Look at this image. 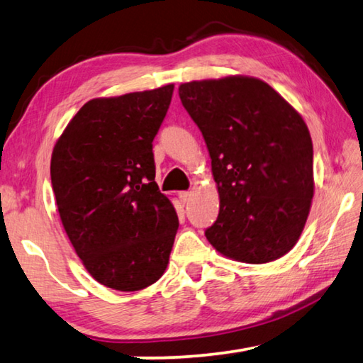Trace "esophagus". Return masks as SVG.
Segmentation results:
<instances>
[{"instance_id": "34e87169", "label": "esophagus", "mask_w": 363, "mask_h": 363, "mask_svg": "<svg viewBox=\"0 0 363 363\" xmlns=\"http://www.w3.org/2000/svg\"><path fill=\"white\" fill-rule=\"evenodd\" d=\"M190 196H192V192H181V194H179V199H181V201H182L184 205L189 203Z\"/></svg>"}]
</instances>
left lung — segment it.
Here are the masks:
<instances>
[{
	"mask_svg": "<svg viewBox=\"0 0 363 363\" xmlns=\"http://www.w3.org/2000/svg\"><path fill=\"white\" fill-rule=\"evenodd\" d=\"M179 97L203 134L219 194L208 242L247 264L286 255L314 196V152L303 116L272 86L247 75L182 83Z\"/></svg>",
	"mask_w": 363,
	"mask_h": 363,
	"instance_id": "8db88e82",
	"label": "left lung"
}]
</instances>
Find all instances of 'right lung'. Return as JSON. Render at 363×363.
I'll return each mask as SVG.
<instances>
[{
  "instance_id": "1",
  "label": "right lung",
  "mask_w": 363,
  "mask_h": 363,
  "mask_svg": "<svg viewBox=\"0 0 363 363\" xmlns=\"http://www.w3.org/2000/svg\"><path fill=\"white\" fill-rule=\"evenodd\" d=\"M174 84L84 104L56 140L51 182L64 230L101 285L138 291L162 277L177 214L155 182L152 140Z\"/></svg>"
}]
</instances>
